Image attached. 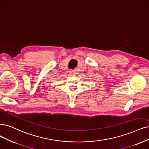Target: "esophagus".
<instances>
[{"instance_id":"esophagus-1","label":"esophagus","mask_w":149,"mask_h":149,"mask_svg":"<svg viewBox=\"0 0 149 149\" xmlns=\"http://www.w3.org/2000/svg\"><path fill=\"white\" fill-rule=\"evenodd\" d=\"M69 74H70L71 76H75V75H76L75 72V71H73V70L69 71Z\"/></svg>"}]
</instances>
